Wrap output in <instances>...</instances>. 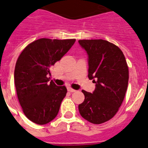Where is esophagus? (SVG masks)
Segmentation results:
<instances>
[{
    "mask_svg": "<svg viewBox=\"0 0 148 148\" xmlns=\"http://www.w3.org/2000/svg\"><path fill=\"white\" fill-rule=\"evenodd\" d=\"M68 91L70 92H74L76 90L74 89V88H71V87H68Z\"/></svg>",
    "mask_w": 148,
    "mask_h": 148,
    "instance_id": "esophagus-1",
    "label": "esophagus"
}]
</instances>
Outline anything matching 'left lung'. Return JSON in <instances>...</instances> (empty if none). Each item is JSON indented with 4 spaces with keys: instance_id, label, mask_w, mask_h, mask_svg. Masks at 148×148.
<instances>
[{
    "instance_id": "1",
    "label": "left lung",
    "mask_w": 148,
    "mask_h": 148,
    "mask_svg": "<svg viewBox=\"0 0 148 148\" xmlns=\"http://www.w3.org/2000/svg\"><path fill=\"white\" fill-rule=\"evenodd\" d=\"M88 56V79H93V93L83 90L85 99L78 106L83 119L103 124L112 119L124 101L129 80V69L121 50L103 39L79 40Z\"/></svg>"
}]
</instances>
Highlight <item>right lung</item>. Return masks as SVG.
<instances>
[{
	"label": "right lung",
	"mask_w": 148,
	"mask_h": 148,
	"mask_svg": "<svg viewBox=\"0 0 148 148\" xmlns=\"http://www.w3.org/2000/svg\"><path fill=\"white\" fill-rule=\"evenodd\" d=\"M75 41L39 38L29 44L19 55L14 73L18 99L24 115L35 124H47L58 114L67 88L49 82L47 77L51 67Z\"/></svg>",
	"instance_id": "1"
}]
</instances>
